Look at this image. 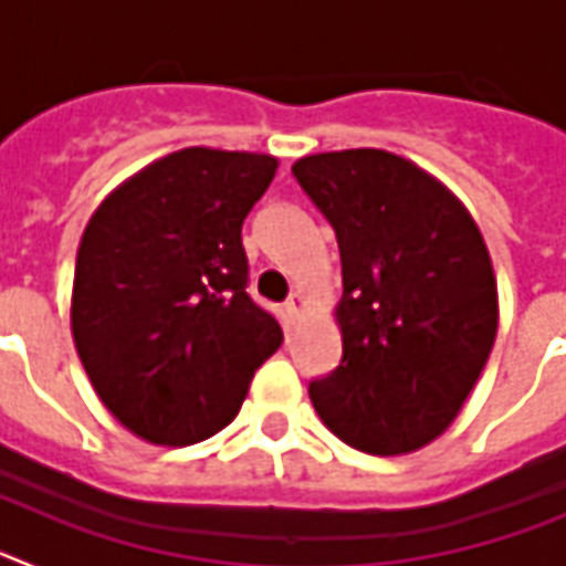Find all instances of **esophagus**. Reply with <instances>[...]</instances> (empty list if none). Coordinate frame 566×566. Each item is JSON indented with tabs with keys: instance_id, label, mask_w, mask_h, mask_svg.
I'll use <instances>...</instances> for the list:
<instances>
[{
	"instance_id": "obj_1",
	"label": "esophagus",
	"mask_w": 566,
	"mask_h": 566,
	"mask_svg": "<svg viewBox=\"0 0 566 566\" xmlns=\"http://www.w3.org/2000/svg\"><path fill=\"white\" fill-rule=\"evenodd\" d=\"M303 306H306V300H303V294L294 292L292 297L286 300V314H289V317H292V319L300 317V312H303Z\"/></svg>"
}]
</instances>
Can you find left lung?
I'll use <instances>...</instances> for the list:
<instances>
[{
	"mask_svg": "<svg viewBox=\"0 0 566 566\" xmlns=\"http://www.w3.org/2000/svg\"><path fill=\"white\" fill-rule=\"evenodd\" d=\"M294 178L334 227L343 359L308 385L334 437L399 457L448 431L499 328L490 252L464 203L402 155L317 153Z\"/></svg>",
	"mask_w": 566,
	"mask_h": 566,
	"instance_id": "left-lung-1",
	"label": "left lung"
}]
</instances>
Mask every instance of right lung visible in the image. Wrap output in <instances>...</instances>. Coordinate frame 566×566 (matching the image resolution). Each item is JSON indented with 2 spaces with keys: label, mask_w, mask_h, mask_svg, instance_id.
<instances>
[{
  "label": "right lung",
  "mask_w": 566,
  "mask_h": 566,
  "mask_svg": "<svg viewBox=\"0 0 566 566\" xmlns=\"http://www.w3.org/2000/svg\"><path fill=\"white\" fill-rule=\"evenodd\" d=\"M277 158L187 147L115 187L76 254L70 328L98 399L153 444L203 442L283 343L247 294L240 229Z\"/></svg>",
  "instance_id": "obj_1"
}]
</instances>
